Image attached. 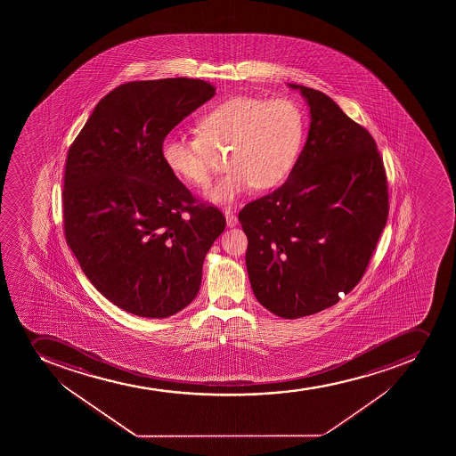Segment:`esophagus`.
I'll use <instances>...</instances> for the list:
<instances>
[{"mask_svg": "<svg viewBox=\"0 0 456 456\" xmlns=\"http://www.w3.org/2000/svg\"><path fill=\"white\" fill-rule=\"evenodd\" d=\"M225 221H227L229 227H233V225L238 224V218H236L235 214L231 211H225Z\"/></svg>", "mask_w": 456, "mask_h": 456, "instance_id": "esophagus-1", "label": "esophagus"}]
</instances>
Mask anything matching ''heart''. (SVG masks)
Returning a JSON list of instances; mask_svg holds the SVG:
<instances>
[{
	"instance_id": "b5f03b06",
	"label": "heart",
	"mask_w": 456,
	"mask_h": 456,
	"mask_svg": "<svg viewBox=\"0 0 456 456\" xmlns=\"http://www.w3.org/2000/svg\"><path fill=\"white\" fill-rule=\"evenodd\" d=\"M199 135L172 132L162 159L172 175L194 187L211 181L212 150L229 147V171L208 190V198L231 205L251 187L271 189L293 171L306 136V116L291 98L236 96L202 114Z\"/></svg>"
}]
</instances>
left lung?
<instances>
[{"label": "left lung", "instance_id": "left-lung-1", "mask_svg": "<svg viewBox=\"0 0 456 456\" xmlns=\"http://www.w3.org/2000/svg\"><path fill=\"white\" fill-rule=\"evenodd\" d=\"M289 87L311 107L306 144L284 184L240 212L254 296L285 320L324 311L355 289L389 214L373 136L322 92Z\"/></svg>", "mask_w": 456, "mask_h": 456}]
</instances>
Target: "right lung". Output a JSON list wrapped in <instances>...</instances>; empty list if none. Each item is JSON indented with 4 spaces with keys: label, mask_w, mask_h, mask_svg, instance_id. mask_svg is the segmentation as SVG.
Returning <instances> with one entry per match:
<instances>
[{
    "label": "right lung",
    "mask_w": 456,
    "mask_h": 456,
    "mask_svg": "<svg viewBox=\"0 0 456 456\" xmlns=\"http://www.w3.org/2000/svg\"><path fill=\"white\" fill-rule=\"evenodd\" d=\"M214 95L199 78L125 83L68 150L65 240L94 287L134 315L167 318L193 302L224 231L220 209L199 202L162 159L167 134Z\"/></svg>",
    "instance_id": "add662e5"
}]
</instances>
